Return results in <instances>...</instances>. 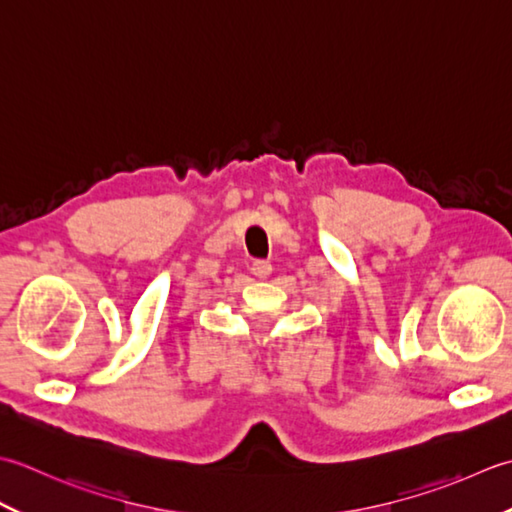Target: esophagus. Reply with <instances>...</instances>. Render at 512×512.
<instances>
[{"instance_id": "esophagus-1", "label": "esophagus", "mask_w": 512, "mask_h": 512, "mask_svg": "<svg viewBox=\"0 0 512 512\" xmlns=\"http://www.w3.org/2000/svg\"><path fill=\"white\" fill-rule=\"evenodd\" d=\"M271 269L274 267H271L269 260H254L252 267H249V271H252L256 278H263V280L271 276Z\"/></svg>"}]
</instances>
